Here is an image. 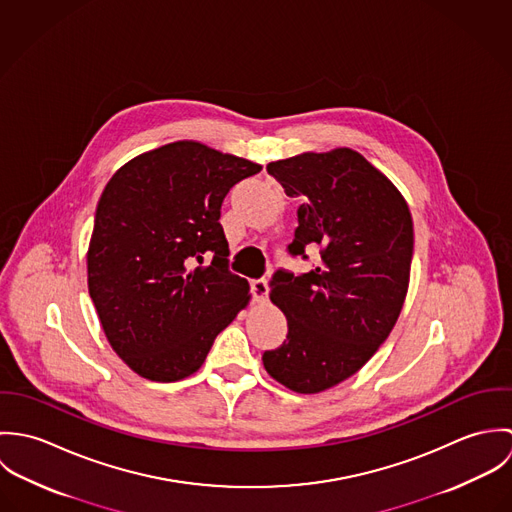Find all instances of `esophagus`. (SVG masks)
Masks as SVG:
<instances>
[{"label":"esophagus","mask_w":512,"mask_h":512,"mask_svg":"<svg viewBox=\"0 0 512 512\" xmlns=\"http://www.w3.org/2000/svg\"><path fill=\"white\" fill-rule=\"evenodd\" d=\"M250 288H252V295L258 303H266V299H268V282L266 280H254L250 284Z\"/></svg>","instance_id":"obj_1"}]
</instances>
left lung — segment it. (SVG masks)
<instances>
[{"label":"left lung","instance_id":"1","mask_svg":"<svg viewBox=\"0 0 512 512\" xmlns=\"http://www.w3.org/2000/svg\"><path fill=\"white\" fill-rule=\"evenodd\" d=\"M288 197H299L292 256L319 250L313 270H278L270 299L288 319V339L262 355L268 374L299 394L353 376L388 339L402 311L414 254L406 199L349 147L268 163Z\"/></svg>","mask_w":512,"mask_h":512}]
</instances>
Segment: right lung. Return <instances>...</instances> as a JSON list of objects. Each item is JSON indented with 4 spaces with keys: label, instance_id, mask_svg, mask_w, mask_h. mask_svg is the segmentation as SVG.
<instances>
[{
    "label": "right lung",
    "instance_id": "add662e5",
    "mask_svg": "<svg viewBox=\"0 0 512 512\" xmlns=\"http://www.w3.org/2000/svg\"><path fill=\"white\" fill-rule=\"evenodd\" d=\"M262 165L183 140L122 165L102 191L86 254L88 293L116 355L155 382L205 363L250 301L228 272L226 193Z\"/></svg>",
    "mask_w": 512,
    "mask_h": 512
}]
</instances>
